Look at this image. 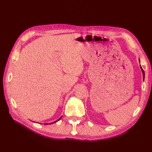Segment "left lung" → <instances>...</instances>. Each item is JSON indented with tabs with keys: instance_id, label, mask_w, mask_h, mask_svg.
Instances as JSON below:
<instances>
[{
	"instance_id": "obj_1",
	"label": "left lung",
	"mask_w": 152,
	"mask_h": 152,
	"mask_svg": "<svg viewBox=\"0 0 152 152\" xmlns=\"http://www.w3.org/2000/svg\"><path fill=\"white\" fill-rule=\"evenodd\" d=\"M139 62H140V59H139ZM140 69H141V70H142V75H143V80H144V77H145V74H144V71L143 70V69H142V66H141V65H140Z\"/></svg>"
}]
</instances>
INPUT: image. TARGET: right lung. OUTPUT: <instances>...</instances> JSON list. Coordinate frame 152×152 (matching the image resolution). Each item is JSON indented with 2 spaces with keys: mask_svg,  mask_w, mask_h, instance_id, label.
Instances as JSON below:
<instances>
[{
  "mask_svg": "<svg viewBox=\"0 0 152 152\" xmlns=\"http://www.w3.org/2000/svg\"><path fill=\"white\" fill-rule=\"evenodd\" d=\"M61 118H62V117H61L59 119H58L57 120H56V121H54V122H52V123H50V124H46V125H47V124H54V123H56V122H57V121H59L60 119H61Z\"/></svg>",
  "mask_w": 152,
  "mask_h": 152,
  "instance_id": "add662e5",
  "label": "right lung"
}]
</instances>
